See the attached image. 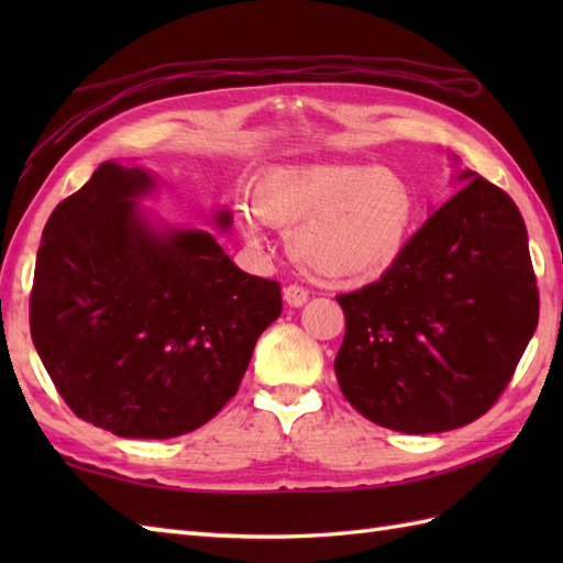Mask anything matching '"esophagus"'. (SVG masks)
Here are the masks:
<instances>
[{
    "instance_id": "obj_1",
    "label": "esophagus",
    "mask_w": 563,
    "mask_h": 563,
    "mask_svg": "<svg viewBox=\"0 0 563 563\" xmlns=\"http://www.w3.org/2000/svg\"><path fill=\"white\" fill-rule=\"evenodd\" d=\"M283 300L290 307H302L309 300V292L302 288V285H288V288L283 290Z\"/></svg>"
}]
</instances>
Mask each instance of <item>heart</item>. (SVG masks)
Returning <instances> with one entry per match:
<instances>
[{
	"label": "heart",
	"mask_w": 563,
	"mask_h": 563,
	"mask_svg": "<svg viewBox=\"0 0 563 563\" xmlns=\"http://www.w3.org/2000/svg\"><path fill=\"white\" fill-rule=\"evenodd\" d=\"M413 220L409 181L367 164L278 166L256 184L254 210H239L251 244H261L263 222L290 227V258L327 283L379 278L401 256Z\"/></svg>",
	"instance_id": "obj_1"
}]
</instances>
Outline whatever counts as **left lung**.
Listing matches in <instances>:
<instances>
[{
    "mask_svg": "<svg viewBox=\"0 0 563 563\" xmlns=\"http://www.w3.org/2000/svg\"><path fill=\"white\" fill-rule=\"evenodd\" d=\"M430 214L382 278L336 295L343 397L399 433H442L498 401L540 319L528 230L484 176Z\"/></svg>",
    "mask_w": 563,
    "mask_h": 563,
    "instance_id": "obj_1",
    "label": "left lung"
}]
</instances>
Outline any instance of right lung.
<instances>
[{
    "instance_id": "add662e5",
    "label": "right lung",
    "mask_w": 563,
    "mask_h": 563,
    "mask_svg": "<svg viewBox=\"0 0 563 563\" xmlns=\"http://www.w3.org/2000/svg\"><path fill=\"white\" fill-rule=\"evenodd\" d=\"M150 188L147 172L101 164L53 210L31 339L81 421L162 440L222 411L283 300L280 283L234 266L208 232L150 230L135 208Z\"/></svg>"
}]
</instances>
